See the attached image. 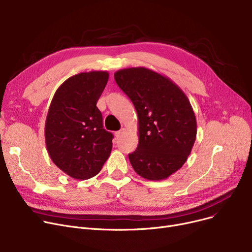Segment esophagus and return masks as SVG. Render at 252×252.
<instances>
[{"label":"esophagus","instance_id":"esophagus-1","mask_svg":"<svg viewBox=\"0 0 252 252\" xmlns=\"http://www.w3.org/2000/svg\"><path fill=\"white\" fill-rule=\"evenodd\" d=\"M126 128L125 127H123V128H121L119 130H117L116 133H115V136H116V138H121L125 133H126Z\"/></svg>","mask_w":252,"mask_h":252}]
</instances>
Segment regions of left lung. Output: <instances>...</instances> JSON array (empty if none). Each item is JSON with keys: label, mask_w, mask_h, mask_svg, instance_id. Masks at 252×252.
<instances>
[{"label": "left lung", "mask_w": 252, "mask_h": 252, "mask_svg": "<svg viewBox=\"0 0 252 252\" xmlns=\"http://www.w3.org/2000/svg\"><path fill=\"white\" fill-rule=\"evenodd\" d=\"M114 78L138 114L139 144L128 154L131 166L146 180L167 179L187 161L196 140L188 97L170 78L145 67L121 69Z\"/></svg>", "instance_id": "8db88e82"}]
</instances>
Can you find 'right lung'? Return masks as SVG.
I'll return each instance as SVG.
<instances>
[{
    "mask_svg": "<svg viewBox=\"0 0 252 252\" xmlns=\"http://www.w3.org/2000/svg\"><path fill=\"white\" fill-rule=\"evenodd\" d=\"M107 71L75 74L57 89L45 125V138L52 161L76 180L96 176L112 149L113 135L103 128L96 106Z\"/></svg>",
    "mask_w": 252,
    "mask_h": 252,
    "instance_id": "add662e5",
    "label": "right lung"
}]
</instances>
